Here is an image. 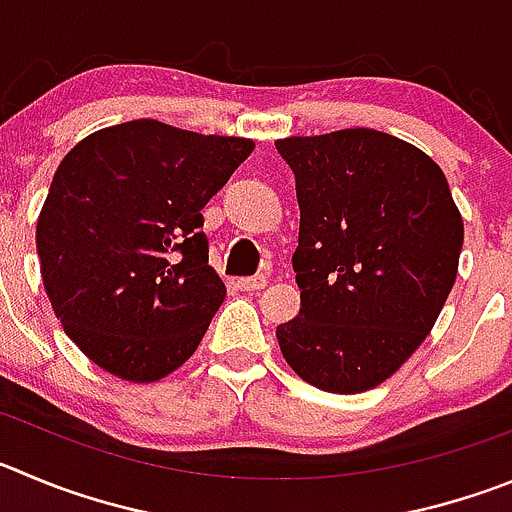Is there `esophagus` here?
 <instances>
[{
	"label": "esophagus",
	"instance_id": "esophagus-1",
	"mask_svg": "<svg viewBox=\"0 0 512 512\" xmlns=\"http://www.w3.org/2000/svg\"><path fill=\"white\" fill-rule=\"evenodd\" d=\"M267 285V280L262 278V275H255V278H242V280H237V288L240 290H262Z\"/></svg>",
	"mask_w": 512,
	"mask_h": 512
}]
</instances>
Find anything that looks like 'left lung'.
Segmentation results:
<instances>
[{"instance_id":"8db88e82","label":"left lung","mask_w":512,"mask_h":512,"mask_svg":"<svg viewBox=\"0 0 512 512\" xmlns=\"http://www.w3.org/2000/svg\"><path fill=\"white\" fill-rule=\"evenodd\" d=\"M295 174L300 313L278 326L290 369L331 394L384 384L450 295L465 224L442 169L374 128L275 141Z\"/></svg>"}]
</instances>
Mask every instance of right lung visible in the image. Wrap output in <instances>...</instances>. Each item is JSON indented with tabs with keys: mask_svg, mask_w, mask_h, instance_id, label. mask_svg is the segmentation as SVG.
I'll return each instance as SVG.
<instances>
[{
	"mask_svg": "<svg viewBox=\"0 0 512 512\" xmlns=\"http://www.w3.org/2000/svg\"><path fill=\"white\" fill-rule=\"evenodd\" d=\"M252 148L138 118L90 133L60 161L37 255L57 321L95 366L154 384L197 351L227 295L202 209Z\"/></svg>",
	"mask_w": 512,
	"mask_h": 512,
	"instance_id": "1",
	"label": "right lung"
}]
</instances>
